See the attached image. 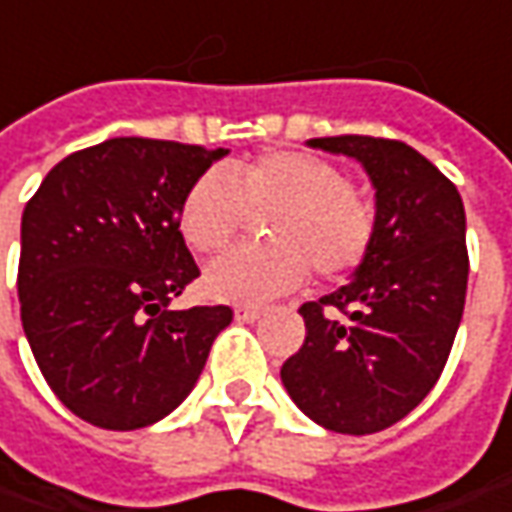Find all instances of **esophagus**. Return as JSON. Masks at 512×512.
Here are the masks:
<instances>
[{
    "instance_id": "obj_1",
    "label": "esophagus",
    "mask_w": 512,
    "mask_h": 512,
    "mask_svg": "<svg viewBox=\"0 0 512 512\" xmlns=\"http://www.w3.org/2000/svg\"><path fill=\"white\" fill-rule=\"evenodd\" d=\"M263 315V309L260 306H249V303H240V306H234V318L243 323H252L257 321Z\"/></svg>"
}]
</instances>
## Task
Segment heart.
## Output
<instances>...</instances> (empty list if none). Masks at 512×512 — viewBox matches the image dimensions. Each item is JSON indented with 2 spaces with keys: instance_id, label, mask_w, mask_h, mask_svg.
<instances>
[{
  "instance_id": "heart-1",
  "label": "heart",
  "mask_w": 512,
  "mask_h": 512,
  "mask_svg": "<svg viewBox=\"0 0 512 512\" xmlns=\"http://www.w3.org/2000/svg\"><path fill=\"white\" fill-rule=\"evenodd\" d=\"M269 243L240 246L209 266L203 289L214 300L275 298L306 272L335 280L358 269L372 249L378 212L341 166L306 151H266L226 174L203 171L180 203V234L194 252L217 255L263 217Z\"/></svg>"
}]
</instances>
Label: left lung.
Listing matches in <instances>:
<instances>
[{"label": "left lung", "instance_id": "1", "mask_svg": "<svg viewBox=\"0 0 512 512\" xmlns=\"http://www.w3.org/2000/svg\"><path fill=\"white\" fill-rule=\"evenodd\" d=\"M315 148L361 160L378 229L355 278L306 300V341L280 367L283 387L332 433L369 435L410 415L435 387L467 295L461 194L401 140L338 134Z\"/></svg>", "mask_w": 512, "mask_h": 512}]
</instances>
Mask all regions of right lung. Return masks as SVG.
<instances>
[{
	"label": "right lung",
	"mask_w": 512,
	"mask_h": 512,
	"mask_svg": "<svg viewBox=\"0 0 512 512\" xmlns=\"http://www.w3.org/2000/svg\"><path fill=\"white\" fill-rule=\"evenodd\" d=\"M223 148L114 137L56 163L22 214L19 303L48 387L102 430L174 410L229 306L171 312L200 269L180 234L189 186Z\"/></svg>",
	"instance_id": "add662e5"
}]
</instances>
